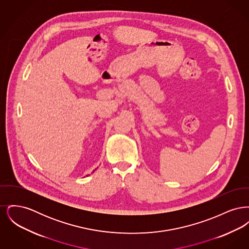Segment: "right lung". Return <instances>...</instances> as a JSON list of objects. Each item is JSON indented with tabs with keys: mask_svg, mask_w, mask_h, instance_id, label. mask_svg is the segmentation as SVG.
Masks as SVG:
<instances>
[{
	"mask_svg": "<svg viewBox=\"0 0 249 249\" xmlns=\"http://www.w3.org/2000/svg\"><path fill=\"white\" fill-rule=\"evenodd\" d=\"M93 172H94V171H93Z\"/></svg>",
	"mask_w": 249,
	"mask_h": 249,
	"instance_id": "1",
	"label": "right lung"
}]
</instances>
